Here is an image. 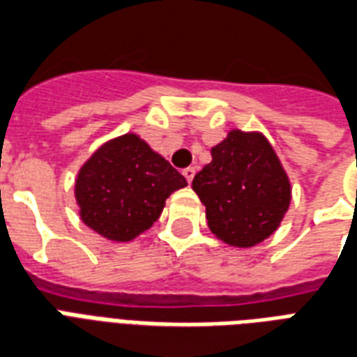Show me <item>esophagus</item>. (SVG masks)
<instances>
[{
  "mask_svg": "<svg viewBox=\"0 0 357 357\" xmlns=\"http://www.w3.org/2000/svg\"><path fill=\"white\" fill-rule=\"evenodd\" d=\"M182 175H184V178L188 182L194 181V176H195V167H186V169H182Z\"/></svg>",
  "mask_w": 357,
  "mask_h": 357,
  "instance_id": "esophagus-1",
  "label": "esophagus"
}]
</instances>
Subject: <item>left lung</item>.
<instances>
[{
  "instance_id": "1",
  "label": "left lung",
  "mask_w": 357,
  "mask_h": 357,
  "mask_svg": "<svg viewBox=\"0 0 357 357\" xmlns=\"http://www.w3.org/2000/svg\"><path fill=\"white\" fill-rule=\"evenodd\" d=\"M213 162L194 176L208 229L237 248L271 237L290 207V178L259 131L231 130L211 149Z\"/></svg>"
}]
</instances>
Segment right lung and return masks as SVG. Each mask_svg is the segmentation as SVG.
Returning a JSON list of instances; mask_svg holds the SVG:
<instances>
[{
    "instance_id": "right-lung-1",
    "label": "right lung",
    "mask_w": 357,
    "mask_h": 357,
    "mask_svg": "<svg viewBox=\"0 0 357 357\" xmlns=\"http://www.w3.org/2000/svg\"><path fill=\"white\" fill-rule=\"evenodd\" d=\"M188 182L146 141L126 133L101 144L75 181L80 220L114 243H128L160 218L165 199Z\"/></svg>"
}]
</instances>
